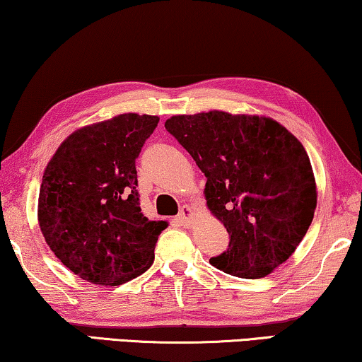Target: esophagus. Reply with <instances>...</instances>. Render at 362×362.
Masks as SVG:
<instances>
[{
  "label": "esophagus",
  "instance_id": "obj_1",
  "mask_svg": "<svg viewBox=\"0 0 362 362\" xmlns=\"http://www.w3.org/2000/svg\"><path fill=\"white\" fill-rule=\"evenodd\" d=\"M192 219H193V209L188 206V204H183V206L180 208L179 216H177V221H179L180 224L187 226V228H190Z\"/></svg>",
  "mask_w": 362,
  "mask_h": 362
}]
</instances>
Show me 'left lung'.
<instances>
[{"instance_id":"obj_1","label":"left lung","mask_w":362,"mask_h":362,"mask_svg":"<svg viewBox=\"0 0 362 362\" xmlns=\"http://www.w3.org/2000/svg\"><path fill=\"white\" fill-rule=\"evenodd\" d=\"M165 129L206 177V206L230 235L209 263L245 279L273 273L298 249L317 208L302 143L273 118L223 110L174 115Z\"/></svg>"}]
</instances>
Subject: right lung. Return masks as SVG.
I'll return each mask as SVG.
<instances>
[{
	"instance_id": "obj_1",
	"label": "right lung",
	"mask_w": 362,
	"mask_h": 362,
	"mask_svg": "<svg viewBox=\"0 0 362 362\" xmlns=\"http://www.w3.org/2000/svg\"><path fill=\"white\" fill-rule=\"evenodd\" d=\"M159 117L120 113L73 132L48 160L37 218L47 245L86 281L118 286L153 265L165 221L141 213L134 160Z\"/></svg>"
}]
</instances>
